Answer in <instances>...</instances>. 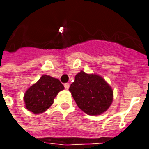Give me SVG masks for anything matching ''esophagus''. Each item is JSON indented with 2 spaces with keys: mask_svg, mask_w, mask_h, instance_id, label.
<instances>
[{
  "mask_svg": "<svg viewBox=\"0 0 149 149\" xmlns=\"http://www.w3.org/2000/svg\"><path fill=\"white\" fill-rule=\"evenodd\" d=\"M64 86H65V89H68V88H69V84H68V83H65Z\"/></svg>",
  "mask_w": 149,
  "mask_h": 149,
  "instance_id": "esophagus-1",
  "label": "esophagus"
}]
</instances>
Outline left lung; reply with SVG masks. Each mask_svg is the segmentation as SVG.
I'll list each match as a JSON object with an SVG mask.
<instances>
[{
  "label": "left lung",
  "mask_w": 149,
  "mask_h": 149,
  "mask_svg": "<svg viewBox=\"0 0 149 149\" xmlns=\"http://www.w3.org/2000/svg\"><path fill=\"white\" fill-rule=\"evenodd\" d=\"M73 99L77 106L88 115H100L112 102L113 91L103 78L96 74L81 71L70 85Z\"/></svg>",
  "instance_id": "obj_1"
}]
</instances>
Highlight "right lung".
<instances>
[{
  "label": "right lung",
  "mask_w": 149,
  "mask_h": 149,
  "mask_svg": "<svg viewBox=\"0 0 149 149\" xmlns=\"http://www.w3.org/2000/svg\"><path fill=\"white\" fill-rule=\"evenodd\" d=\"M64 88V85L58 79L43 75L24 94L26 109L34 114L45 112L52 105L57 93Z\"/></svg>",
  "instance_id": "right-lung-1"
}]
</instances>
